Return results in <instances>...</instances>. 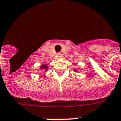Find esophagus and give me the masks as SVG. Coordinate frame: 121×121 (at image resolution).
Here are the masks:
<instances>
[{
    "instance_id": "34e87169",
    "label": "esophagus",
    "mask_w": 121,
    "mask_h": 121,
    "mask_svg": "<svg viewBox=\"0 0 121 121\" xmlns=\"http://www.w3.org/2000/svg\"><path fill=\"white\" fill-rule=\"evenodd\" d=\"M62 57V54H60V53H58L57 54H56V58H60Z\"/></svg>"
}]
</instances>
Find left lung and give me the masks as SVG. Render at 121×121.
<instances>
[{"label": "left lung", "instance_id": "left-lung-1", "mask_svg": "<svg viewBox=\"0 0 121 121\" xmlns=\"http://www.w3.org/2000/svg\"><path fill=\"white\" fill-rule=\"evenodd\" d=\"M74 71H75V72H78V70L76 69H74Z\"/></svg>", "mask_w": 121, "mask_h": 121}]
</instances>
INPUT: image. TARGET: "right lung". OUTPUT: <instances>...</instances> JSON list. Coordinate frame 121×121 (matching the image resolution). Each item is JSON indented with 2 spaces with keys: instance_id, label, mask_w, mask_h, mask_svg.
<instances>
[{
  "instance_id": "right-lung-1",
  "label": "right lung",
  "mask_w": 121,
  "mask_h": 121,
  "mask_svg": "<svg viewBox=\"0 0 121 121\" xmlns=\"http://www.w3.org/2000/svg\"><path fill=\"white\" fill-rule=\"evenodd\" d=\"M39 68H40V69L43 70V71H48V66L46 64H43V65H40Z\"/></svg>"
}]
</instances>
